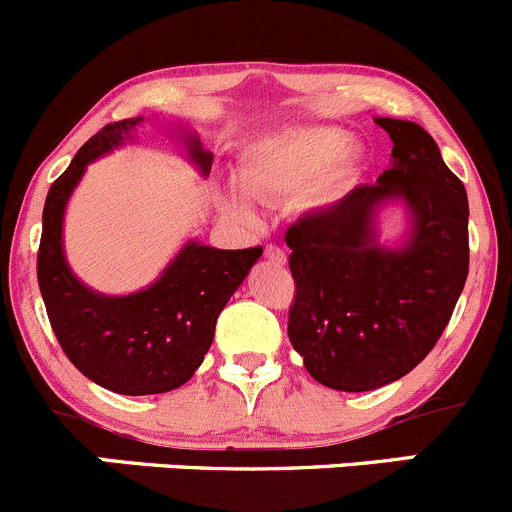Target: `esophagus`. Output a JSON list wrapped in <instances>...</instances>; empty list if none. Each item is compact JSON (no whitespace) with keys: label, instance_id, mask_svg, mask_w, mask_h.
I'll return each mask as SVG.
<instances>
[{"label":"esophagus","instance_id":"1","mask_svg":"<svg viewBox=\"0 0 512 512\" xmlns=\"http://www.w3.org/2000/svg\"><path fill=\"white\" fill-rule=\"evenodd\" d=\"M266 258L271 263H276V266H283L286 263V251L278 249V246H266Z\"/></svg>","mask_w":512,"mask_h":512}]
</instances>
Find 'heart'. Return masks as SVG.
I'll return each mask as SVG.
<instances>
[{"label":"heart","mask_w":512,"mask_h":512,"mask_svg":"<svg viewBox=\"0 0 512 512\" xmlns=\"http://www.w3.org/2000/svg\"><path fill=\"white\" fill-rule=\"evenodd\" d=\"M361 151L348 146V136L331 126H306L266 136L244 151L239 181L256 201H278L303 190V209H326L353 186ZM221 209L239 224H256V211L246 196L226 191Z\"/></svg>","instance_id":"1"}]
</instances>
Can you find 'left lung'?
I'll list each match as a JSON object with an SVG mask.
<instances>
[{"mask_svg": "<svg viewBox=\"0 0 512 512\" xmlns=\"http://www.w3.org/2000/svg\"><path fill=\"white\" fill-rule=\"evenodd\" d=\"M393 141L378 184L286 231L296 298L288 338L303 366L333 391L363 393L411 373L448 326L468 278V196L423 126L376 119ZM403 200L407 244H377L375 216Z\"/></svg>", "mask_w": 512, "mask_h": 512, "instance_id": "left-lung-1", "label": "left lung"}]
</instances>
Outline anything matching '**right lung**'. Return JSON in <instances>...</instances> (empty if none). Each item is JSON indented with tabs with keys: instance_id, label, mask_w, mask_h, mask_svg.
Wrapping results in <instances>:
<instances>
[{
	"instance_id": "right-lung-1",
	"label": "right lung",
	"mask_w": 512,
	"mask_h": 512,
	"mask_svg": "<svg viewBox=\"0 0 512 512\" xmlns=\"http://www.w3.org/2000/svg\"><path fill=\"white\" fill-rule=\"evenodd\" d=\"M144 116L114 121L77 151L47 194L37 278L49 323L69 361L89 381L121 396H154L184 386L214 341L216 318L263 254L261 246L224 251L189 241L159 278L129 296L84 286L64 258V209L86 164L131 141ZM186 154L211 171V151L186 136Z\"/></svg>"
}]
</instances>
